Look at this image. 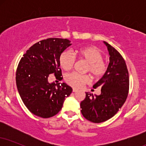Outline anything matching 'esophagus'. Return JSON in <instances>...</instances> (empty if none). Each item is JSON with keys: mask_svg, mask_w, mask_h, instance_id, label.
<instances>
[{"mask_svg": "<svg viewBox=\"0 0 146 146\" xmlns=\"http://www.w3.org/2000/svg\"><path fill=\"white\" fill-rule=\"evenodd\" d=\"M78 91V89H76V88H73V93H75V92Z\"/></svg>", "mask_w": 146, "mask_h": 146, "instance_id": "34e87169", "label": "esophagus"}]
</instances>
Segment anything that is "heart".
Returning <instances> with one entry per match:
<instances>
[{"mask_svg":"<svg viewBox=\"0 0 146 146\" xmlns=\"http://www.w3.org/2000/svg\"><path fill=\"white\" fill-rule=\"evenodd\" d=\"M75 54L87 65L85 71L89 72L95 78H100L106 74L108 70V64L103 60V53L94 46L80 48L75 50ZM75 57L69 51H64L60 56V64L64 71H69L73 67ZM65 81L74 88H81L90 82L88 75H81L78 73H71L65 77Z\"/></svg>","mask_w":146,"mask_h":146,"instance_id":"heart-1","label":"heart"}]
</instances>
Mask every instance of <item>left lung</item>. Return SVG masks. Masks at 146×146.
Returning <instances> with one entry per match:
<instances>
[{
	"mask_svg": "<svg viewBox=\"0 0 146 146\" xmlns=\"http://www.w3.org/2000/svg\"><path fill=\"white\" fill-rule=\"evenodd\" d=\"M108 48L110 63L106 74L93 85L101 87V94L95 96L86 93L80 103L85 119L93 123H101L113 117L125 103L129 91V74L123 57L113 46L104 42Z\"/></svg>",
	"mask_w": 146,
	"mask_h": 146,
	"instance_id": "8db88e82",
	"label": "left lung"
}]
</instances>
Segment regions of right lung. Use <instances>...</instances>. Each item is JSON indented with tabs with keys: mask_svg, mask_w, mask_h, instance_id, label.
I'll list each match as a JSON object with an SVG mask.
<instances>
[{
	"mask_svg": "<svg viewBox=\"0 0 146 146\" xmlns=\"http://www.w3.org/2000/svg\"><path fill=\"white\" fill-rule=\"evenodd\" d=\"M68 39L50 38L31 46L20 60L16 86L27 109L36 116L48 118L59 113L72 88L66 84L48 83L50 74L61 80L60 56L71 44Z\"/></svg>",
	"mask_w": 146,
	"mask_h": 146,
	"instance_id": "1",
	"label": "right lung"
}]
</instances>
